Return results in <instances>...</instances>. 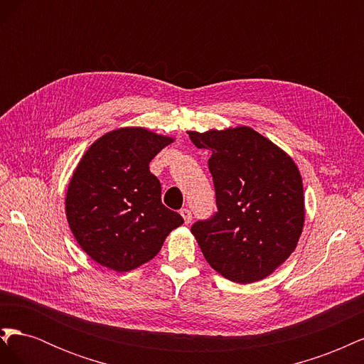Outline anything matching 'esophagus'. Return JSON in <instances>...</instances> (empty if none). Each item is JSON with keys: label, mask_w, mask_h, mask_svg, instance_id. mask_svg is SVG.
Listing matches in <instances>:
<instances>
[{"label": "esophagus", "mask_w": 364, "mask_h": 364, "mask_svg": "<svg viewBox=\"0 0 364 364\" xmlns=\"http://www.w3.org/2000/svg\"><path fill=\"white\" fill-rule=\"evenodd\" d=\"M181 215L183 217V222H185V225H190V223H191L193 214H191V211H190L188 208H182V209H181Z\"/></svg>", "instance_id": "34e87169"}]
</instances>
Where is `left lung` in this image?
Here are the masks:
<instances>
[{
    "label": "left lung",
    "mask_w": 364,
    "mask_h": 364,
    "mask_svg": "<svg viewBox=\"0 0 364 364\" xmlns=\"http://www.w3.org/2000/svg\"><path fill=\"white\" fill-rule=\"evenodd\" d=\"M188 135L197 149L211 151L217 213L191 226L203 257L229 281L269 277L302 234L304 188L296 164L250 127Z\"/></svg>",
    "instance_id": "8db88e82"
}]
</instances>
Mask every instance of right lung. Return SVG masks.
<instances>
[{"label": "right lung", "instance_id": "1", "mask_svg": "<svg viewBox=\"0 0 364 364\" xmlns=\"http://www.w3.org/2000/svg\"><path fill=\"white\" fill-rule=\"evenodd\" d=\"M173 142L142 127L109 132L86 150L68 185L65 208L77 243L95 262L129 272L150 261L183 223L161 202L150 161Z\"/></svg>", "mask_w": 364, "mask_h": 364}]
</instances>
